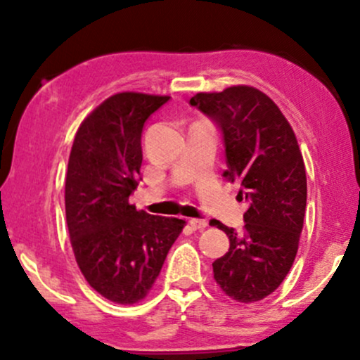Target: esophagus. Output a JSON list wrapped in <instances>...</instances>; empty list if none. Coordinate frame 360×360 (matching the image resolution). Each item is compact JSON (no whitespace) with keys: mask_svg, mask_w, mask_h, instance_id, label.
I'll return each mask as SVG.
<instances>
[{"mask_svg":"<svg viewBox=\"0 0 360 360\" xmlns=\"http://www.w3.org/2000/svg\"><path fill=\"white\" fill-rule=\"evenodd\" d=\"M188 223L193 230H203V229H206V225H208L206 220H200V218H191Z\"/></svg>","mask_w":360,"mask_h":360,"instance_id":"34e87169","label":"esophagus"}]
</instances>
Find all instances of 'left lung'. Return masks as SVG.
Returning a JSON list of instances; mask_svg holds the SVG:
<instances>
[{"mask_svg":"<svg viewBox=\"0 0 360 360\" xmlns=\"http://www.w3.org/2000/svg\"><path fill=\"white\" fill-rule=\"evenodd\" d=\"M223 131V177L238 181L249 201L243 232L220 221L230 249L213 262V278L229 298L254 303L274 292L295 262L307 212V171L298 140L279 106L254 86L237 84L189 100Z\"/></svg>","mask_w":360,"mask_h":360,"instance_id":"1","label":"left lung"}]
</instances>
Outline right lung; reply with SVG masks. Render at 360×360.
Wrapping results in <instances>:
<instances>
[{"label":"right lung","instance_id":"obj_1","mask_svg":"<svg viewBox=\"0 0 360 360\" xmlns=\"http://www.w3.org/2000/svg\"><path fill=\"white\" fill-rule=\"evenodd\" d=\"M169 100L123 91L82 120L65 172V221L77 266L94 291L117 304L148 295L186 221L130 205L142 166V128Z\"/></svg>","mask_w":360,"mask_h":360}]
</instances>
